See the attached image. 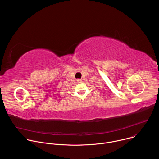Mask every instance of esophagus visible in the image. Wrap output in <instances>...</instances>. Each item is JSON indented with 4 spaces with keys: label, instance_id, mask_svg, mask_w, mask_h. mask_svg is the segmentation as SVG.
<instances>
[{
    "label": "esophagus",
    "instance_id": "obj_1",
    "mask_svg": "<svg viewBox=\"0 0 159 159\" xmlns=\"http://www.w3.org/2000/svg\"><path fill=\"white\" fill-rule=\"evenodd\" d=\"M77 82L78 83H80V82H82V80H81V79H77Z\"/></svg>",
    "mask_w": 159,
    "mask_h": 159
}]
</instances>
